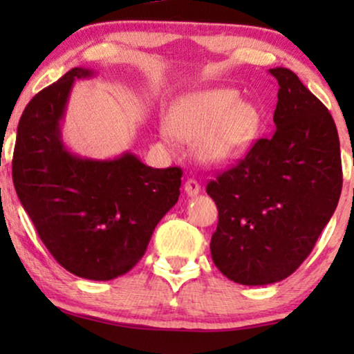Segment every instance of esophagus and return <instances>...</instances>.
I'll use <instances>...</instances> for the list:
<instances>
[{
  "label": "esophagus",
  "instance_id": "esophagus-1",
  "mask_svg": "<svg viewBox=\"0 0 354 354\" xmlns=\"http://www.w3.org/2000/svg\"><path fill=\"white\" fill-rule=\"evenodd\" d=\"M183 190H185L188 196H196L198 193L201 192V185L195 180V178H187L185 185H183Z\"/></svg>",
  "mask_w": 354,
  "mask_h": 354
}]
</instances>
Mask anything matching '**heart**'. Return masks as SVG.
Returning <instances> with one entry per match:
<instances>
[{"label":"heart","instance_id":"heart-1","mask_svg":"<svg viewBox=\"0 0 354 354\" xmlns=\"http://www.w3.org/2000/svg\"><path fill=\"white\" fill-rule=\"evenodd\" d=\"M169 132L195 142L203 161L227 166L250 151L263 127V113L241 101L234 88L193 91L177 100L167 119Z\"/></svg>","mask_w":354,"mask_h":354}]
</instances>
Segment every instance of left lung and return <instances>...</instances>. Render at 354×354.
Listing matches in <instances>:
<instances>
[{"label":"left lung","instance_id":"obj_1","mask_svg":"<svg viewBox=\"0 0 354 354\" xmlns=\"http://www.w3.org/2000/svg\"><path fill=\"white\" fill-rule=\"evenodd\" d=\"M275 132L207 183L219 211L211 239L216 268L241 285L287 279L311 253L342 193L340 140L330 113L285 67Z\"/></svg>","mask_w":354,"mask_h":354}]
</instances>
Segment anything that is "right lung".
Wrapping results in <instances>:
<instances>
[{
    "mask_svg": "<svg viewBox=\"0 0 354 354\" xmlns=\"http://www.w3.org/2000/svg\"><path fill=\"white\" fill-rule=\"evenodd\" d=\"M74 67L37 93L19 120L12 182L43 243L66 270L111 280L142 259L154 227L180 195L182 169H153L132 153L109 161L79 158L61 140Z\"/></svg>",
    "mask_w": 354,
    "mask_h": 354,
    "instance_id": "1",
    "label": "right lung"
}]
</instances>
